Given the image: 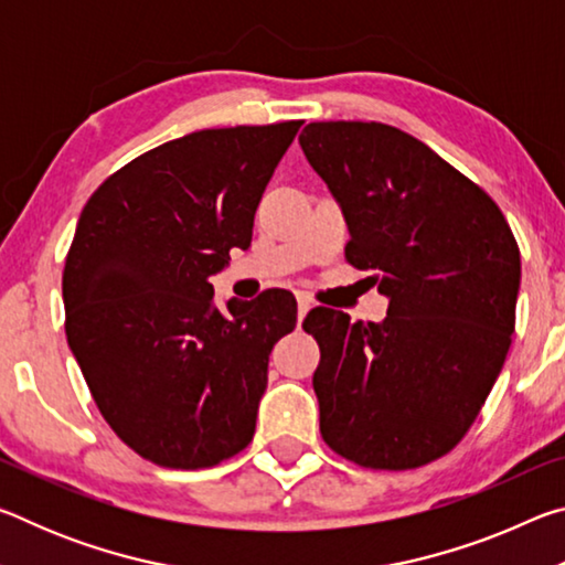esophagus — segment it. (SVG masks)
I'll list each match as a JSON object with an SVG mask.
<instances>
[{
  "label": "esophagus",
  "instance_id": "obj_1",
  "mask_svg": "<svg viewBox=\"0 0 565 565\" xmlns=\"http://www.w3.org/2000/svg\"><path fill=\"white\" fill-rule=\"evenodd\" d=\"M296 303H299V321H303L306 313L311 311V299L306 294H296Z\"/></svg>",
  "mask_w": 565,
  "mask_h": 565
}]
</instances>
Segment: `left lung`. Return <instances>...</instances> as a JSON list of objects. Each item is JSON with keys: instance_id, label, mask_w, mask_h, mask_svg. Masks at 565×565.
Here are the masks:
<instances>
[{"instance_id": "obj_1", "label": "left lung", "mask_w": 565, "mask_h": 565, "mask_svg": "<svg viewBox=\"0 0 565 565\" xmlns=\"http://www.w3.org/2000/svg\"><path fill=\"white\" fill-rule=\"evenodd\" d=\"M299 145L347 222V259L371 269L384 321L313 309L321 436L366 468L424 466L461 441L511 347L521 254L501 209L411 134L313 121Z\"/></svg>"}]
</instances>
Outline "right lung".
Masks as SVG:
<instances>
[{"mask_svg": "<svg viewBox=\"0 0 565 565\" xmlns=\"http://www.w3.org/2000/svg\"><path fill=\"white\" fill-rule=\"evenodd\" d=\"M301 121L204 129L129 161L82 209L66 254V341L124 444L206 468L252 441L269 353L296 327L284 289L214 301Z\"/></svg>", "mask_w": 565, "mask_h": 565, "instance_id": "add662e5", "label": "right lung"}]
</instances>
